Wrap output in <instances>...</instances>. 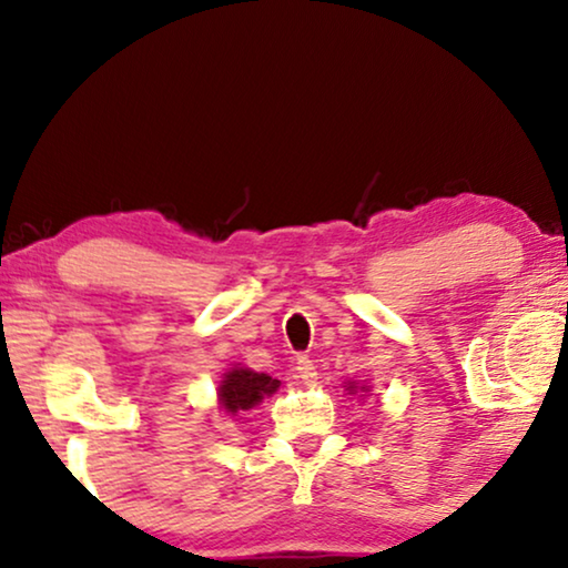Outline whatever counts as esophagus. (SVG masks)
Returning <instances> with one entry per match:
<instances>
[{"label": "esophagus", "instance_id": "1", "mask_svg": "<svg viewBox=\"0 0 568 568\" xmlns=\"http://www.w3.org/2000/svg\"><path fill=\"white\" fill-rule=\"evenodd\" d=\"M297 377L307 385H313L317 379L315 364H313V359H310V356H300V359H297Z\"/></svg>", "mask_w": 568, "mask_h": 568}]
</instances>
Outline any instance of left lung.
Instances as JSON below:
<instances>
[{
  "mask_svg": "<svg viewBox=\"0 0 568 568\" xmlns=\"http://www.w3.org/2000/svg\"><path fill=\"white\" fill-rule=\"evenodd\" d=\"M346 390H348V393H356V385H354V383H348V387H346ZM359 390H362V393H367V390H369V387H359Z\"/></svg>",
  "mask_w": 568,
  "mask_h": 568,
  "instance_id": "1",
  "label": "left lung"
}]
</instances>
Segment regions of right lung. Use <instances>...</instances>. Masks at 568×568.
<instances>
[{
    "instance_id": "right-lung-1",
    "label": "right lung",
    "mask_w": 568,
    "mask_h": 568,
    "mask_svg": "<svg viewBox=\"0 0 568 568\" xmlns=\"http://www.w3.org/2000/svg\"><path fill=\"white\" fill-rule=\"evenodd\" d=\"M278 379L263 375V372H253L247 367H232L220 383V406L224 414L237 416L240 410H251L253 406L266 398V395L278 390Z\"/></svg>"
}]
</instances>
